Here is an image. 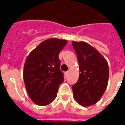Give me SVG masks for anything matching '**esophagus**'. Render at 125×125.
<instances>
[{"label":"esophagus","mask_w":125,"mask_h":125,"mask_svg":"<svg viewBox=\"0 0 125 125\" xmlns=\"http://www.w3.org/2000/svg\"><path fill=\"white\" fill-rule=\"evenodd\" d=\"M69 74V71H66V72L65 73V78H67V76H68Z\"/></svg>","instance_id":"obj_1"}]
</instances>
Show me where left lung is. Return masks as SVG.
I'll return each mask as SVG.
<instances>
[{"mask_svg":"<svg viewBox=\"0 0 125 125\" xmlns=\"http://www.w3.org/2000/svg\"><path fill=\"white\" fill-rule=\"evenodd\" d=\"M79 63L80 74L72 89L76 102L83 106L97 103L106 89L109 76L108 64L105 58L85 42H73Z\"/></svg>","mask_w":125,"mask_h":125,"instance_id":"obj_1","label":"left lung"}]
</instances>
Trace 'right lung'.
<instances>
[{
  "label": "right lung",
  "instance_id": "add662e5",
  "mask_svg": "<svg viewBox=\"0 0 125 125\" xmlns=\"http://www.w3.org/2000/svg\"><path fill=\"white\" fill-rule=\"evenodd\" d=\"M67 43L66 40L55 38L45 40L26 58L23 78L28 95L36 104L46 106L56 97L64 80L58 55Z\"/></svg>",
  "mask_w": 125,
  "mask_h": 125
}]
</instances>
